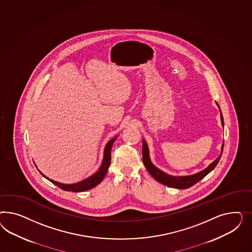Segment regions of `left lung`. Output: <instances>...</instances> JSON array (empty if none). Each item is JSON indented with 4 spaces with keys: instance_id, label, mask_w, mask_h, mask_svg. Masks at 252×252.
Listing matches in <instances>:
<instances>
[{
    "instance_id": "1",
    "label": "left lung",
    "mask_w": 252,
    "mask_h": 252,
    "mask_svg": "<svg viewBox=\"0 0 252 252\" xmlns=\"http://www.w3.org/2000/svg\"><path fill=\"white\" fill-rule=\"evenodd\" d=\"M220 112H221V110H220ZM221 125L223 126V118H222L221 113ZM221 154L218 156V158L214 160L206 169L198 172L195 175H192V176H174L168 175L166 173L162 172L161 170L153 165V162L151 161V159H150L148 145H147L144 139L142 140V159H143V163H144L145 167L147 168L148 172L158 182H160L164 186H167L170 188H174V189H186L190 188L193 185H195V184L198 183V181H200L203 177H205L210 172H212L221 159V153H222V150H223V143L221 145Z\"/></svg>"
}]
</instances>
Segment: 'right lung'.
Segmentation results:
<instances>
[{
	"label": "right lung",
	"mask_w": 252,
	"mask_h": 252,
	"mask_svg": "<svg viewBox=\"0 0 252 252\" xmlns=\"http://www.w3.org/2000/svg\"><path fill=\"white\" fill-rule=\"evenodd\" d=\"M116 137H117L112 138L107 143L106 146H105L104 153H103V160H102L101 165H100L99 170L94 175L88 177L87 179H85L83 181H80L78 183L71 184V185H65V184L59 183V182H56L54 180H52V179L46 177L43 174H41V175L44 176L45 178H47L49 181H51L52 183L54 184L55 186L60 188L63 190L81 192V191L92 189L94 187L99 185L103 180V178L105 177V176H106L108 168H109L110 163H111V150H112V147H113V144H114Z\"/></svg>",
	"instance_id": "1"
}]
</instances>
